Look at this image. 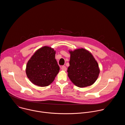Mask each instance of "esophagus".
I'll list each match as a JSON object with an SVG mask.
<instances>
[{
    "instance_id": "1",
    "label": "esophagus",
    "mask_w": 125,
    "mask_h": 125,
    "mask_svg": "<svg viewBox=\"0 0 125 125\" xmlns=\"http://www.w3.org/2000/svg\"><path fill=\"white\" fill-rule=\"evenodd\" d=\"M61 70L62 71H66L67 70V68L66 66H63L62 67H61Z\"/></svg>"
}]
</instances>
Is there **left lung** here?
<instances>
[{
	"instance_id": "obj_1",
	"label": "left lung",
	"mask_w": 125,
	"mask_h": 125,
	"mask_svg": "<svg viewBox=\"0 0 125 125\" xmlns=\"http://www.w3.org/2000/svg\"><path fill=\"white\" fill-rule=\"evenodd\" d=\"M69 53L67 72L71 82L79 87L93 84L98 77L100 69L93 54L83 48L69 51Z\"/></svg>"
}]
</instances>
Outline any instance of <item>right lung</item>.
I'll use <instances>...</instances> for the list:
<instances>
[{"instance_id": "add662e5", "label": "right lung", "mask_w": 125, "mask_h": 125, "mask_svg": "<svg viewBox=\"0 0 125 125\" xmlns=\"http://www.w3.org/2000/svg\"><path fill=\"white\" fill-rule=\"evenodd\" d=\"M55 52L53 48L44 46L35 51L28 61L26 73L32 83L44 87L54 80L60 70L55 58Z\"/></svg>"}]
</instances>
